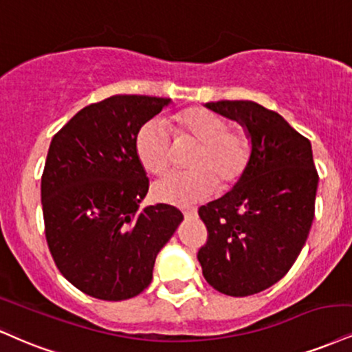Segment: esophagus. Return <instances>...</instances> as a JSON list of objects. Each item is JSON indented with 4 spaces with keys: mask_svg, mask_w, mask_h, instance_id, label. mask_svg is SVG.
<instances>
[{
    "mask_svg": "<svg viewBox=\"0 0 352 352\" xmlns=\"http://www.w3.org/2000/svg\"><path fill=\"white\" fill-rule=\"evenodd\" d=\"M184 217L187 219H193L198 217V211L197 210H188V211H184Z\"/></svg>",
    "mask_w": 352,
    "mask_h": 352,
    "instance_id": "34e87169",
    "label": "esophagus"
}]
</instances>
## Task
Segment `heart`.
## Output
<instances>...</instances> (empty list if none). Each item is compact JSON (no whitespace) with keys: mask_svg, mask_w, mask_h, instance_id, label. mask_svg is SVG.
Masks as SVG:
<instances>
[{"mask_svg":"<svg viewBox=\"0 0 352 352\" xmlns=\"http://www.w3.org/2000/svg\"><path fill=\"white\" fill-rule=\"evenodd\" d=\"M180 135L200 142L190 172H168L152 184V197L177 206L205 201L223 185L243 175L251 157V141L243 129H230V122L203 108H192L179 116ZM173 129L165 118L146 121L135 135V152L146 170L160 173L172 160Z\"/></svg>","mask_w":352,"mask_h":352,"instance_id":"b5f03b06","label":"heart"}]
</instances>
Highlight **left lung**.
Here are the masks:
<instances>
[{
	"label": "left lung",
	"instance_id": "left-lung-1",
	"mask_svg": "<svg viewBox=\"0 0 352 352\" xmlns=\"http://www.w3.org/2000/svg\"><path fill=\"white\" fill-rule=\"evenodd\" d=\"M205 107L243 126L251 157L230 192L198 210L208 228L198 262L213 289L248 297L297 261L315 217L318 173L310 141L278 113L243 100Z\"/></svg>",
	"mask_w": 352,
	"mask_h": 352
}]
</instances>
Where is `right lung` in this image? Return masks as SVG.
Returning <instances> with one entry per match:
<instances>
[{"instance_id":"obj_1","label":"right lung","mask_w":352,"mask_h":352,"mask_svg":"<svg viewBox=\"0 0 352 352\" xmlns=\"http://www.w3.org/2000/svg\"><path fill=\"white\" fill-rule=\"evenodd\" d=\"M170 103L109 96L80 109L50 142L41 184L45 238L63 277L90 297L120 302L141 294L184 221L164 203L139 210L149 179L135 135Z\"/></svg>"}]
</instances>
